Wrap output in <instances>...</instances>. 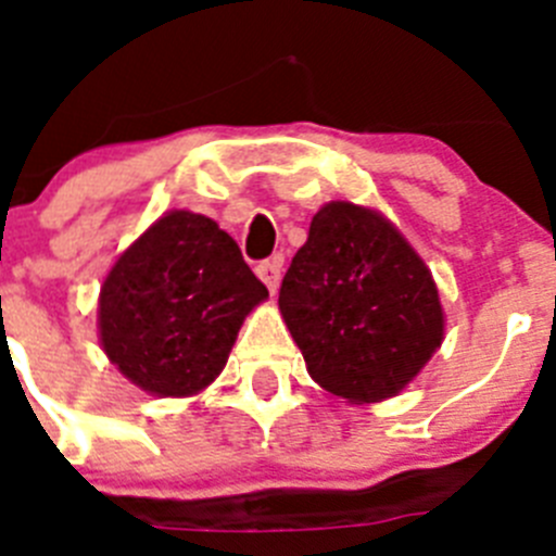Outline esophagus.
I'll use <instances>...</instances> for the list:
<instances>
[{"mask_svg":"<svg viewBox=\"0 0 556 556\" xmlns=\"http://www.w3.org/2000/svg\"><path fill=\"white\" fill-rule=\"evenodd\" d=\"M255 273H258V278H262L264 283H267L269 292H275L278 289V283H281V273H283V262L275 255V258H267V262H262L258 267H255Z\"/></svg>","mask_w":556,"mask_h":556,"instance_id":"34e87169","label":"esophagus"}]
</instances>
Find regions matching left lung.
<instances>
[{
  "mask_svg": "<svg viewBox=\"0 0 556 556\" xmlns=\"http://www.w3.org/2000/svg\"><path fill=\"white\" fill-rule=\"evenodd\" d=\"M308 376L348 401L409 384L443 342V306L424 258L381 214L328 203L278 294Z\"/></svg>",
  "mask_w": 556,
  "mask_h": 556,
  "instance_id": "8db88e82",
  "label": "left lung"
}]
</instances>
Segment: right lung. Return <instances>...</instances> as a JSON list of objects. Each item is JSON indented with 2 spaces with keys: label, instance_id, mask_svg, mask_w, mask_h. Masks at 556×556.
<instances>
[{
  "label": "right lung",
  "instance_id": "1",
  "mask_svg": "<svg viewBox=\"0 0 556 556\" xmlns=\"http://www.w3.org/2000/svg\"><path fill=\"white\" fill-rule=\"evenodd\" d=\"M267 287L214 219L172 211L113 264L100 292L108 358L152 395H194L223 372Z\"/></svg>",
  "mask_w": 556,
  "mask_h": 556
}]
</instances>
